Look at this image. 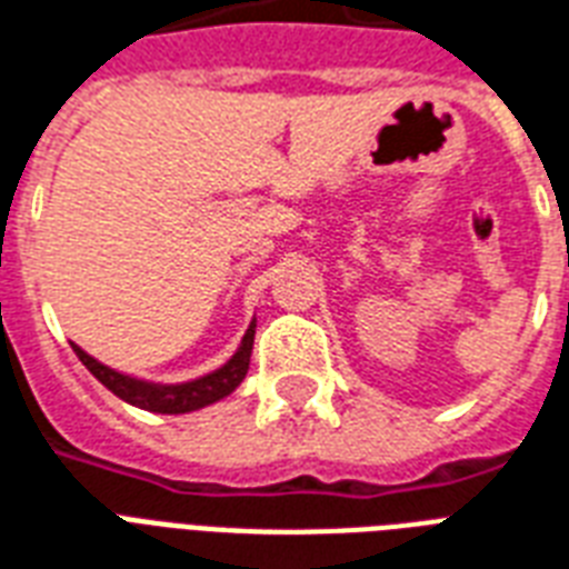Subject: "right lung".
Listing matches in <instances>:
<instances>
[{"mask_svg":"<svg viewBox=\"0 0 569 569\" xmlns=\"http://www.w3.org/2000/svg\"><path fill=\"white\" fill-rule=\"evenodd\" d=\"M253 337L256 319L241 337V346L236 349V355L223 367H217L214 372H206V376H199L193 381H181V385H158V381L133 379L128 372H119L107 367V363L94 361L92 355L82 352L80 346H73V352L86 363V370L92 372L103 388H110L119 400L130 402L137 409L158 411V415H188V411L206 409L211 402L223 400L244 381L247 367H250V352H253Z\"/></svg>","mask_w":569,"mask_h":569,"instance_id":"add662e5","label":"right lung"}]
</instances>
